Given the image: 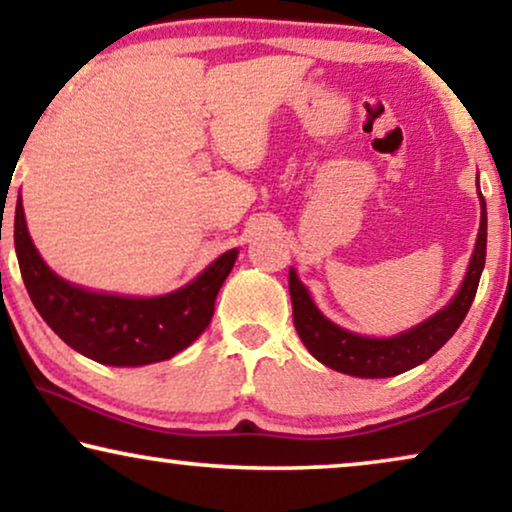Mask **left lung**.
Here are the masks:
<instances>
[{"instance_id": "8db88e82", "label": "left lung", "mask_w": 512, "mask_h": 512, "mask_svg": "<svg viewBox=\"0 0 512 512\" xmlns=\"http://www.w3.org/2000/svg\"><path fill=\"white\" fill-rule=\"evenodd\" d=\"M480 193V186H478ZM480 230L468 263L466 277L450 303L422 324L394 338H366L335 326L312 303L296 270H289V293L293 303V326L314 359L338 373L354 377H394L431 359L457 333L471 310L487 256V207L480 193Z\"/></svg>"}]
</instances>
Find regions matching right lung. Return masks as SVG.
Segmentation results:
<instances>
[{
	"label": "right lung",
	"mask_w": 512,
	"mask_h": 512,
	"mask_svg": "<svg viewBox=\"0 0 512 512\" xmlns=\"http://www.w3.org/2000/svg\"><path fill=\"white\" fill-rule=\"evenodd\" d=\"M13 240L20 275L41 319L76 352L104 366H146L172 359L212 321L216 293L233 270L237 249L221 254L191 284L156 298H125L74 286L44 263L16 202Z\"/></svg>",
	"instance_id": "obj_1"
}]
</instances>
